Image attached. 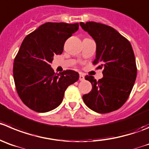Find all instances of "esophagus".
Listing matches in <instances>:
<instances>
[{
    "label": "esophagus",
    "mask_w": 149,
    "mask_h": 149,
    "mask_svg": "<svg viewBox=\"0 0 149 149\" xmlns=\"http://www.w3.org/2000/svg\"><path fill=\"white\" fill-rule=\"evenodd\" d=\"M84 75L80 73V75H79V81H84Z\"/></svg>",
    "instance_id": "34e87169"
}]
</instances>
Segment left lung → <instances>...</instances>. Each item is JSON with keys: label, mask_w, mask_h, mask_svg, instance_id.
Returning <instances> with one entry per match:
<instances>
[{"label": "left lung", "mask_w": 149, "mask_h": 149, "mask_svg": "<svg viewBox=\"0 0 149 149\" xmlns=\"http://www.w3.org/2000/svg\"><path fill=\"white\" fill-rule=\"evenodd\" d=\"M80 26L96 43V56L93 64L99 65L103 78L96 81L86 76L92 84L89 93L83 95L85 104L98 113H109L121 107L134 86L137 77L135 57L131 43L115 29L95 22Z\"/></svg>", "instance_id": "obj_1"}]
</instances>
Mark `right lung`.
Masks as SVG:
<instances>
[{"instance_id":"1","label":"right lung","mask_w":149,"mask_h":149,"mask_svg":"<svg viewBox=\"0 0 149 149\" xmlns=\"http://www.w3.org/2000/svg\"><path fill=\"white\" fill-rule=\"evenodd\" d=\"M79 23H45L22 42L14 60L13 76L17 92L25 105L37 112L57 107L67 87L78 81L71 70L54 73L50 64L62 54L67 40L79 29Z\"/></svg>"}]
</instances>
